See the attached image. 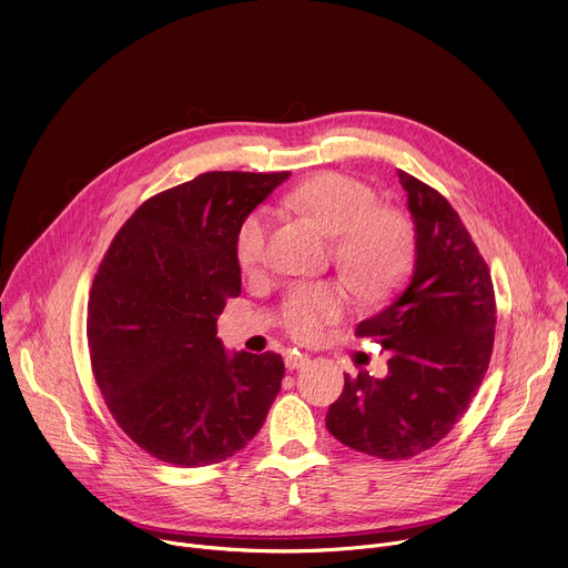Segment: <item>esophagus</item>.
<instances>
[{
  "label": "esophagus",
  "instance_id": "obj_1",
  "mask_svg": "<svg viewBox=\"0 0 568 568\" xmlns=\"http://www.w3.org/2000/svg\"><path fill=\"white\" fill-rule=\"evenodd\" d=\"M305 362H307V355H303V353L292 351V353H287V355H285V366H287L290 371H296V368L305 366Z\"/></svg>",
  "mask_w": 568,
  "mask_h": 568
}]
</instances>
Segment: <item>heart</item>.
I'll list each match as a JSON object with an SVG mask.
<instances>
[{
  "instance_id": "1",
  "label": "heart",
  "mask_w": 568,
  "mask_h": 568,
  "mask_svg": "<svg viewBox=\"0 0 568 568\" xmlns=\"http://www.w3.org/2000/svg\"><path fill=\"white\" fill-rule=\"evenodd\" d=\"M290 202L323 233L335 237L333 256L339 270L366 294H382L407 272L414 252V231L399 211L377 206L375 191L342 173H323L292 191ZM272 213L250 211L235 231V258L247 274L267 265ZM351 307L342 283L296 285L281 305V323L298 342H316L331 323Z\"/></svg>"
}]
</instances>
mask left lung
Instances as JSON below:
<instances>
[{"label":"left lung","instance_id":"8db88e82","mask_svg":"<svg viewBox=\"0 0 568 568\" xmlns=\"http://www.w3.org/2000/svg\"><path fill=\"white\" fill-rule=\"evenodd\" d=\"M416 224L409 283L355 335L390 353L384 379L344 375L326 427L351 449L384 460L418 456L467 412L490 366L497 301L488 263L452 204L397 171Z\"/></svg>","mask_w":568,"mask_h":568}]
</instances>
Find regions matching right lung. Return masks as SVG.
<instances>
[{
	"label": "right lung",
	"instance_id": "right-lung-1",
	"mask_svg": "<svg viewBox=\"0 0 568 568\" xmlns=\"http://www.w3.org/2000/svg\"><path fill=\"white\" fill-rule=\"evenodd\" d=\"M290 173L213 171L145 200L92 283L88 342L116 425L175 467L220 463L263 427L283 357H226L217 316L240 294L235 231Z\"/></svg>",
	"mask_w": 568,
	"mask_h": 568
}]
</instances>
